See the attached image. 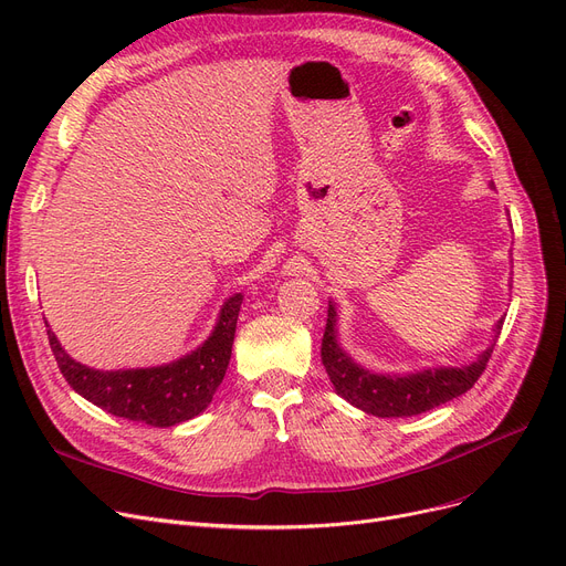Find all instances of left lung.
<instances>
[{
  "label": "left lung",
  "mask_w": 566,
  "mask_h": 566,
  "mask_svg": "<svg viewBox=\"0 0 566 566\" xmlns=\"http://www.w3.org/2000/svg\"><path fill=\"white\" fill-rule=\"evenodd\" d=\"M500 331L502 318L495 323L491 346L470 365L433 367L403 376L376 374L355 363L342 348L337 333V305L331 301L328 323H325L321 344V360L335 385V392L350 406L376 415V418H410V415L427 412L465 395L486 369Z\"/></svg>",
  "instance_id": "left-lung-1"
}]
</instances>
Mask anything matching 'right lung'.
<instances>
[{
  "instance_id": "right-lung-1",
  "label": "right lung",
  "mask_w": 566,
  "mask_h": 566,
  "mask_svg": "<svg viewBox=\"0 0 566 566\" xmlns=\"http://www.w3.org/2000/svg\"><path fill=\"white\" fill-rule=\"evenodd\" d=\"M243 293L224 301L218 323L208 339L184 358L160 367L103 371L75 363L48 328L50 348L71 388L86 401L148 427H174L197 418L213 401L231 360L235 321Z\"/></svg>"
}]
</instances>
